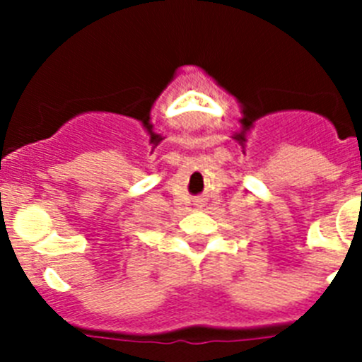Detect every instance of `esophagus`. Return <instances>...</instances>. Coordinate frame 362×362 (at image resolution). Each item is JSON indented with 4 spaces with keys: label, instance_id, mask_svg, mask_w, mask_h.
Here are the masks:
<instances>
[{
    "label": "esophagus",
    "instance_id": "esophagus-1",
    "mask_svg": "<svg viewBox=\"0 0 362 362\" xmlns=\"http://www.w3.org/2000/svg\"><path fill=\"white\" fill-rule=\"evenodd\" d=\"M196 204H197V209H201V206H203V201H196Z\"/></svg>",
    "mask_w": 362,
    "mask_h": 362
}]
</instances>
